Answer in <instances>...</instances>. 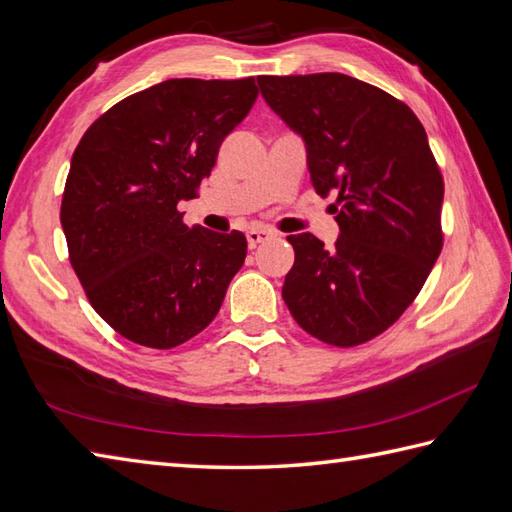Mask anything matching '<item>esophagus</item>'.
Wrapping results in <instances>:
<instances>
[{
  "label": "esophagus",
  "instance_id": "34e87169",
  "mask_svg": "<svg viewBox=\"0 0 512 512\" xmlns=\"http://www.w3.org/2000/svg\"><path fill=\"white\" fill-rule=\"evenodd\" d=\"M268 237H272V231H268V229H251L246 233V240H248V246H251V248L259 246L261 242L268 240Z\"/></svg>",
  "mask_w": 512,
  "mask_h": 512
}]
</instances>
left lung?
Segmentation results:
<instances>
[{
  "instance_id": "8db88e82",
  "label": "left lung",
  "mask_w": 512,
  "mask_h": 512,
  "mask_svg": "<svg viewBox=\"0 0 512 512\" xmlns=\"http://www.w3.org/2000/svg\"><path fill=\"white\" fill-rule=\"evenodd\" d=\"M266 104L303 139L316 194L338 192L334 248L290 235L281 296L307 334L353 347L417 299L443 248V176L410 106L358 78L259 76Z\"/></svg>"
}]
</instances>
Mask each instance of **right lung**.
I'll use <instances>...</instances> for the list:
<instances>
[{
    "label": "right lung",
    "mask_w": 512,
    "mask_h": 512,
    "mask_svg": "<svg viewBox=\"0 0 512 512\" xmlns=\"http://www.w3.org/2000/svg\"><path fill=\"white\" fill-rule=\"evenodd\" d=\"M257 93L255 78H172L128 95L82 135L61 224L93 310L120 336L172 349L216 318L246 237L189 229L176 205L196 198Z\"/></svg>",
    "instance_id": "1"
}]
</instances>
